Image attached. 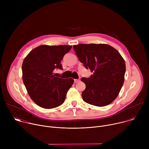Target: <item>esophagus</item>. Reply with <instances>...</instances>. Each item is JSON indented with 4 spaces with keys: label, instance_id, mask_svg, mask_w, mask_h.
Instances as JSON below:
<instances>
[{
    "label": "esophagus",
    "instance_id": "esophagus-1",
    "mask_svg": "<svg viewBox=\"0 0 149 149\" xmlns=\"http://www.w3.org/2000/svg\"><path fill=\"white\" fill-rule=\"evenodd\" d=\"M79 81V79H74V82H75V83L78 82Z\"/></svg>",
    "mask_w": 149,
    "mask_h": 149
}]
</instances>
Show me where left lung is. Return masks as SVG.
I'll list each match as a JSON object with an SVG mask.
<instances>
[{
  "mask_svg": "<svg viewBox=\"0 0 149 149\" xmlns=\"http://www.w3.org/2000/svg\"><path fill=\"white\" fill-rule=\"evenodd\" d=\"M77 56L93 74L82 78L86 88L82 93L88 104L103 107L118 96L124 81L125 63L120 54L107 44H78L73 46Z\"/></svg>",
  "mask_w": 149,
  "mask_h": 149,
  "instance_id": "1",
  "label": "left lung"
}]
</instances>
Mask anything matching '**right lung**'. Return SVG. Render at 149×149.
I'll return each instance as SVG.
<instances>
[{
    "label": "right lung",
    "instance_id": "add662e5",
    "mask_svg": "<svg viewBox=\"0 0 149 149\" xmlns=\"http://www.w3.org/2000/svg\"><path fill=\"white\" fill-rule=\"evenodd\" d=\"M71 48V45H40L32 50L24 59L23 82L30 97L39 107L54 109L65 101L74 79L54 77L53 71L62 69L61 61Z\"/></svg>",
    "mask_w": 149,
    "mask_h": 149
}]
</instances>
